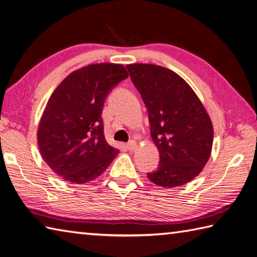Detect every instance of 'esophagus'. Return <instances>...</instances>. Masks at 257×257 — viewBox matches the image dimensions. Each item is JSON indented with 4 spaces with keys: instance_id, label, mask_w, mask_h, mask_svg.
<instances>
[{
    "instance_id": "obj_1",
    "label": "esophagus",
    "mask_w": 257,
    "mask_h": 257,
    "mask_svg": "<svg viewBox=\"0 0 257 257\" xmlns=\"http://www.w3.org/2000/svg\"><path fill=\"white\" fill-rule=\"evenodd\" d=\"M125 147H127V149L129 151H134L136 148H137V144H136V141H130V143H128Z\"/></svg>"
}]
</instances>
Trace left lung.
Returning <instances> with one entry per match:
<instances>
[{"label":"left lung","mask_w":257,"mask_h":257,"mask_svg":"<svg viewBox=\"0 0 257 257\" xmlns=\"http://www.w3.org/2000/svg\"><path fill=\"white\" fill-rule=\"evenodd\" d=\"M127 69L149 114L150 134L160 154L147 174L159 187L193 180L209 160L213 125L199 97L182 77L159 65L130 64Z\"/></svg>","instance_id":"left-lung-1"}]
</instances>
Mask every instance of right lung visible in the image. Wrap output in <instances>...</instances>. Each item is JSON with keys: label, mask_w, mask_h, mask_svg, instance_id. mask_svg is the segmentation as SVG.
Wrapping results in <instances>:
<instances>
[{"label": "right lung", "mask_w": 257, "mask_h": 257, "mask_svg": "<svg viewBox=\"0 0 257 257\" xmlns=\"http://www.w3.org/2000/svg\"><path fill=\"white\" fill-rule=\"evenodd\" d=\"M128 76L120 64L88 65L69 74L50 97L37 143L43 159L64 181H92L118 155L105 139L101 112L109 92Z\"/></svg>", "instance_id": "right-lung-1"}]
</instances>
